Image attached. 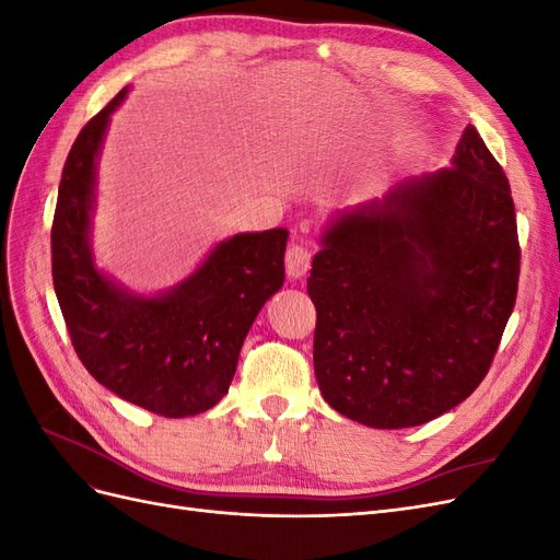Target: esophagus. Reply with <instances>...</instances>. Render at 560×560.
<instances>
[{
	"label": "esophagus",
	"instance_id": "34e87169",
	"mask_svg": "<svg viewBox=\"0 0 560 560\" xmlns=\"http://www.w3.org/2000/svg\"><path fill=\"white\" fill-rule=\"evenodd\" d=\"M311 261H313V249L294 243L290 245L284 254V268H287V276L290 278H303L311 270Z\"/></svg>",
	"mask_w": 560,
	"mask_h": 560
}]
</instances>
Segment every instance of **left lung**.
<instances>
[{
    "instance_id": "left-lung-1",
    "label": "left lung",
    "mask_w": 560,
    "mask_h": 560,
    "mask_svg": "<svg viewBox=\"0 0 560 560\" xmlns=\"http://www.w3.org/2000/svg\"><path fill=\"white\" fill-rule=\"evenodd\" d=\"M521 270L512 189L474 126L451 167L404 179L322 233L313 364L334 411L416 428L486 378Z\"/></svg>"
}]
</instances>
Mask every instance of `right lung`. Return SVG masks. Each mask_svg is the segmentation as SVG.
Segmentation results:
<instances>
[{
  "mask_svg": "<svg viewBox=\"0 0 560 560\" xmlns=\"http://www.w3.org/2000/svg\"><path fill=\"white\" fill-rule=\"evenodd\" d=\"M81 128L62 167L50 229L54 287L72 346L114 395L165 418L212 409L229 393L254 317L284 282V229L219 243L184 282L140 296L100 273L91 249L95 165L112 112Z\"/></svg>",
  "mask_w": 560,
  "mask_h": 560,
  "instance_id": "add662e5",
  "label": "right lung"
}]
</instances>
